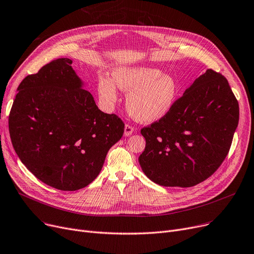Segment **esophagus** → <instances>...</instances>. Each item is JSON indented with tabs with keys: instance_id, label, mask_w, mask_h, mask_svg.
Listing matches in <instances>:
<instances>
[{
	"instance_id": "34e87169",
	"label": "esophagus",
	"mask_w": 254,
	"mask_h": 254,
	"mask_svg": "<svg viewBox=\"0 0 254 254\" xmlns=\"http://www.w3.org/2000/svg\"><path fill=\"white\" fill-rule=\"evenodd\" d=\"M132 132H134V127H130L129 125H126L125 126V136L127 137V136H130Z\"/></svg>"
}]
</instances>
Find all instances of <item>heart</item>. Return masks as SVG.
I'll use <instances>...</instances> for the list:
<instances>
[{
  "label": "heart",
  "mask_w": 254,
  "mask_h": 254,
  "mask_svg": "<svg viewBox=\"0 0 254 254\" xmlns=\"http://www.w3.org/2000/svg\"><path fill=\"white\" fill-rule=\"evenodd\" d=\"M116 86L127 93V108L136 120L152 124L166 117L174 107L179 84L176 78L151 65L119 66L112 79L100 76L98 93L102 103L112 107L117 101Z\"/></svg>",
  "instance_id": "heart-1"
}]
</instances>
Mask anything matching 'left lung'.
<instances>
[{
	"instance_id": "obj_1",
	"label": "left lung",
	"mask_w": 254,
	"mask_h": 254,
	"mask_svg": "<svg viewBox=\"0 0 254 254\" xmlns=\"http://www.w3.org/2000/svg\"><path fill=\"white\" fill-rule=\"evenodd\" d=\"M239 123V104L221 74L207 70L170 113L141 129L144 174L171 188H190L214 173L228 154Z\"/></svg>"
}]
</instances>
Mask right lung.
Segmentation results:
<instances>
[{
  "instance_id": "1",
  "label": "right lung",
  "mask_w": 254,
  "mask_h": 254,
  "mask_svg": "<svg viewBox=\"0 0 254 254\" xmlns=\"http://www.w3.org/2000/svg\"><path fill=\"white\" fill-rule=\"evenodd\" d=\"M84 86L72 60L52 61L22 80L9 115L21 163L60 190H78L95 180L124 135L122 119L102 112Z\"/></svg>"
}]
</instances>
